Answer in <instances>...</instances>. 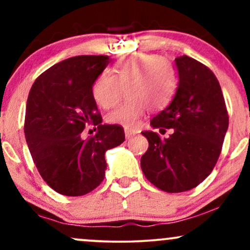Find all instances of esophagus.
I'll return each mask as SVG.
<instances>
[{"mask_svg": "<svg viewBox=\"0 0 250 250\" xmlns=\"http://www.w3.org/2000/svg\"><path fill=\"white\" fill-rule=\"evenodd\" d=\"M135 134H136V133H135V131L129 130V129H125V139H127V140L131 139V137H133Z\"/></svg>", "mask_w": 250, "mask_h": 250, "instance_id": "esophagus-1", "label": "esophagus"}]
</instances>
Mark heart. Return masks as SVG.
I'll return each instance as SVG.
<instances>
[{
  "mask_svg": "<svg viewBox=\"0 0 250 250\" xmlns=\"http://www.w3.org/2000/svg\"><path fill=\"white\" fill-rule=\"evenodd\" d=\"M111 73L105 71L96 77L91 95L99 107L109 109L121 100L125 91L127 100L107 115V122L125 128L136 127L147 108L151 111L165 108L176 89L173 65L153 54L125 57L114 65Z\"/></svg>",
  "mask_w": 250,
  "mask_h": 250,
  "instance_id": "heart-1",
  "label": "heart"
}]
</instances>
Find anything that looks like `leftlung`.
Here are the masks:
<instances>
[{"label": "left lung", "mask_w": 250, "mask_h": 250, "mask_svg": "<svg viewBox=\"0 0 250 250\" xmlns=\"http://www.w3.org/2000/svg\"><path fill=\"white\" fill-rule=\"evenodd\" d=\"M179 83L167 108L150 121L160 131L173 129L168 139L142 131L149 142L141 157L145 176L167 193L199 186L219 159L229 119L220 83L213 71L189 56L175 59Z\"/></svg>", "instance_id": "1"}]
</instances>
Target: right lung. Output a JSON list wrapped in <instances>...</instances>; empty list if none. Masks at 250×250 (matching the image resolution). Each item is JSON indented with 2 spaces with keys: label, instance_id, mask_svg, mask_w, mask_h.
I'll list each match as a JSON object with an SVG mask.
<instances>
[{
  "label": "right lung",
  "instance_id": "1",
  "mask_svg": "<svg viewBox=\"0 0 250 250\" xmlns=\"http://www.w3.org/2000/svg\"><path fill=\"white\" fill-rule=\"evenodd\" d=\"M109 63L104 55L70 57L37 77L28 95L24 135L31 157L47 185L65 196L94 190L104 179L105 151L125 141L122 127L102 125L91 95ZM91 123L97 134L82 140Z\"/></svg>",
  "mask_w": 250,
  "mask_h": 250
}]
</instances>
